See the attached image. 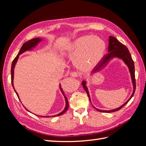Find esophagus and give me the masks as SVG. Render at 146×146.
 <instances>
[{"label":"esophagus","instance_id":"obj_1","mask_svg":"<svg viewBox=\"0 0 146 146\" xmlns=\"http://www.w3.org/2000/svg\"><path fill=\"white\" fill-rule=\"evenodd\" d=\"M70 76H71V77H72L76 78V77H78V74L77 72H71V73L70 74Z\"/></svg>","mask_w":146,"mask_h":146}]
</instances>
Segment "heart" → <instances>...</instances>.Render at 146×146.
Here are the masks:
<instances>
[{"label": "heart", "instance_id": "b5f03b06", "mask_svg": "<svg viewBox=\"0 0 146 146\" xmlns=\"http://www.w3.org/2000/svg\"><path fill=\"white\" fill-rule=\"evenodd\" d=\"M107 45L98 37L85 35L78 37L70 44L66 54L71 60H76V65L86 71L98 64L105 54Z\"/></svg>", "mask_w": 146, "mask_h": 146}]
</instances>
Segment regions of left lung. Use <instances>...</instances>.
<instances>
[{"label": "left lung", "mask_w": 146, "mask_h": 146, "mask_svg": "<svg viewBox=\"0 0 146 146\" xmlns=\"http://www.w3.org/2000/svg\"><path fill=\"white\" fill-rule=\"evenodd\" d=\"M108 48L109 53L107 55H105L103 58V59L101 60V61H100V62L97 64L96 68L93 69L92 73L97 72L99 71L100 70L102 69L106 65H107V64L109 63V61L113 58L116 57V58L122 59L123 61V62L125 63V64L128 66V68L129 69V71L130 72L131 78L132 80V83H133V91L131 96H130V99L128 100L124 104H123L122 106H121V107H119L117 108L114 109L112 110H102L96 108L93 106V107L96 110H98V111L100 112H103V113H111V112L117 111L118 110H121L122 107H124L128 102H129V100L131 99L132 97L133 96L135 90H136L135 64H134L133 60H132L131 56L129 49H128L127 47L125 46H124L123 44L119 42L116 38L111 36H110L109 37V44H108ZM86 81H83L82 85H83V88H84V90H85V91L86 92V93L88 96V98H89L90 101L91 102L90 94L88 90V88L86 86Z\"/></svg>", "instance_id": "1"}]
</instances>
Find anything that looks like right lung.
<instances>
[{
  "label": "right lung",
  "mask_w": 146,
  "mask_h": 146,
  "mask_svg": "<svg viewBox=\"0 0 146 146\" xmlns=\"http://www.w3.org/2000/svg\"><path fill=\"white\" fill-rule=\"evenodd\" d=\"M41 41H42V39L41 38H33L32 39H31V40L30 41H28L27 42H25L24 44L23 45V46H22V47L21 48V49L18 53V54L17 55V56L15 57V58L13 60V62H12V64H11V85L13 87V88H14L15 90V88H14V85H13V78H14V69H15V65H16V63L17 62V60H18V58H19V56L23 54V53H24V52L27 51V50H30L32 49L33 47H35V46H36ZM60 89L61 91V92H62V94H63L64 96V98L65 99V101H66V106H65V108L64 109L63 111L62 112H61L60 113L56 114V115H55V116H52V117L53 116H61L63 114H64L66 111H67L68 109V107H69V103H68V99L67 98H66V96L64 95V92L62 90V88H61V85H60ZM15 91L16 92V94H17V97H18V98L19 99V96H18V94L17 93V92L15 91ZM20 100V99H19ZM27 110V109H26ZM29 111V110H28ZM41 117H50L51 116H41Z\"/></svg>",
  "instance_id": "obj_1"
}]
</instances>
